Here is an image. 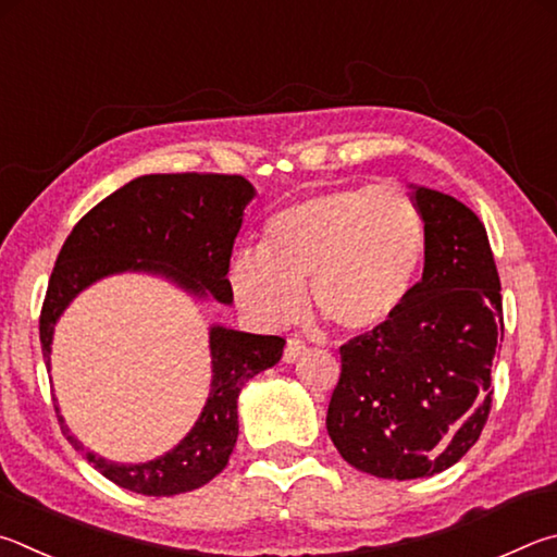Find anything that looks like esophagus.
Segmentation results:
<instances>
[{"label": "esophagus", "instance_id": "1", "mask_svg": "<svg viewBox=\"0 0 557 557\" xmlns=\"http://www.w3.org/2000/svg\"><path fill=\"white\" fill-rule=\"evenodd\" d=\"M306 352V345H304V339H298V337H288V343H286V349H284V362L286 364H294L296 359Z\"/></svg>", "mask_w": 557, "mask_h": 557}]
</instances>
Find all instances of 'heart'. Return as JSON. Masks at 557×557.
Instances as JSON below:
<instances>
[{
  "label": "heart",
  "mask_w": 557,
  "mask_h": 557,
  "mask_svg": "<svg viewBox=\"0 0 557 557\" xmlns=\"http://www.w3.org/2000/svg\"><path fill=\"white\" fill-rule=\"evenodd\" d=\"M425 259V220L398 185L333 188L278 210L267 242L232 253L227 281L253 325L278 330L300 315L306 284L315 310L347 333L392 320Z\"/></svg>",
  "instance_id": "obj_1"
}]
</instances>
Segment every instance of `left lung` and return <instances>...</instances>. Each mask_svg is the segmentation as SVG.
I'll return each mask as SVG.
<instances>
[{
	"mask_svg": "<svg viewBox=\"0 0 557 557\" xmlns=\"http://www.w3.org/2000/svg\"><path fill=\"white\" fill-rule=\"evenodd\" d=\"M425 220L423 276L398 313L339 347L327 433L382 480L433 476L480 441L504 339L502 284L482 220L453 195L411 185Z\"/></svg>",
	"mask_w": 557,
	"mask_h": 557,
	"instance_id": "1",
	"label": "left lung"
}]
</instances>
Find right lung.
Listing matches in <instances>:
<instances>
[{
    "mask_svg": "<svg viewBox=\"0 0 557 557\" xmlns=\"http://www.w3.org/2000/svg\"><path fill=\"white\" fill-rule=\"evenodd\" d=\"M253 195V185L242 175L151 173L95 205L65 239L48 281L38 325L48 369L58 320L83 290L107 276L149 273L171 281L195 300L212 296L230 306L227 267ZM208 335V401L173 450L139 465L104 460L77 441L55 406L67 443L107 480L136 494L173 496L208 484L227 467L237 443L242 386L276 364L286 345L284 337L251 335L227 325H210Z\"/></svg>",
    "mask_w": 557,
    "mask_h": 557,
    "instance_id": "right-lung-1",
    "label": "right lung"
}]
</instances>
